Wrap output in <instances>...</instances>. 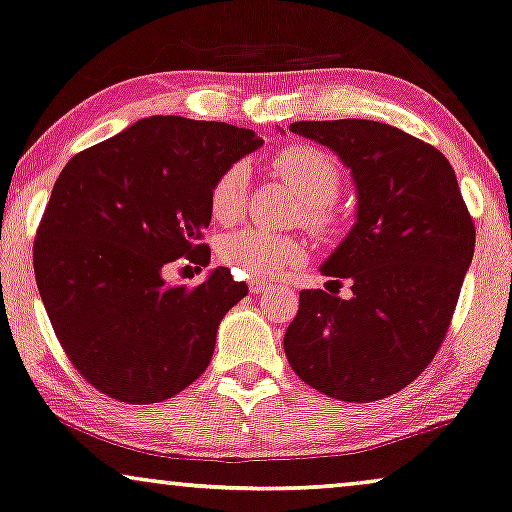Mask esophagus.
<instances>
[{
    "label": "esophagus",
    "instance_id": "34e87169",
    "mask_svg": "<svg viewBox=\"0 0 512 512\" xmlns=\"http://www.w3.org/2000/svg\"><path fill=\"white\" fill-rule=\"evenodd\" d=\"M267 288H271V283L267 281V278H252V281H250V293L260 295V293H264V290H267Z\"/></svg>",
    "mask_w": 512,
    "mask_h": 512
}]
</instances>
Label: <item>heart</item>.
Segmentation results:
<instances>
[{"instance_id": "heart-1", "label": "heart", "mask_w": 512, "mask_h": 512, "mask_svg": "<svg viewBox=\"0 0 512 512\" xmlns=\"http://www.w3.org/2000/svg\"><path fill=\"white\" fill-rule=\"evenodd\" d=\"M271 170L286 181L302 200V217L312 229H333L335 215L331 203L342 186L340 167L328 153L314 146H290L271 160ZM248 200V170L245 165H229L210 189V212L217 222L234 224L243 215ZM219 257L236 274L248 278H271L283 274L304 260L300 238L274 234L260 226H245L219 241Z\"/></svg>"}]
</instances>
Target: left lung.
<instances>
[{
	"label": "left lung",
	"instance_id": "1",
	"mask_svg": "<svg viewBox=\"0 0 512 512\" xmlns=\"http://www.w3.org/2000/svg\"><path fill=\"white\" fill-rule=\"evenodd\" d=\"M290 132L328 146L352 172L357 219L321 264L352 297L302 290L283 347L293 371L333 399L390 397L428 368L449 331L475 224L449 160L373 120H302Z\"/></svg>",
	"mask_w": 512,
	"mask_h": 512
}]
</instances>
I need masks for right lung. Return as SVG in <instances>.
Listing matches in <instances>:
<instances>
[{
	"label": "right lung",
	"mask_w": 512,
	"mask_h": 512,
	"mask_svg": "<svg viewBox=\"0 0 512 512\" xmlns=\"http://www.w3.org/2000/svg\"><path fill=\"white\" fill-rule=\"evenodd\" d=\"M262 144L226 122L153 115L58 174L32 262L56 338L96 390L155 404L208 368L219 321L248 286L226 267L196 288L163 274L179 257L210 262L212 184Z\"/></svg>",
	"instance_id": "add662e5"
}]
</instances>
